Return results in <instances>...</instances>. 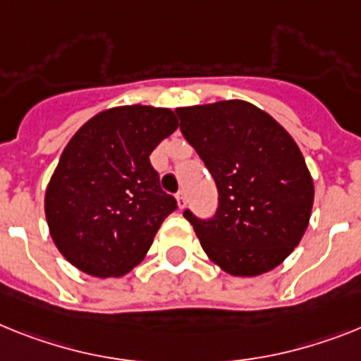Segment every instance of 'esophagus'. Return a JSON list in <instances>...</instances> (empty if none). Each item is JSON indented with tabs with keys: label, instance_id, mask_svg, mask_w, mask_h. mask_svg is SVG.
Masks as SVG:
<instances>
[{
	"label": "esophagus",
	"instance_id": "obj_1",
	"mask_svg": "<svg viewBox=\"0 0 361 361\" xmlns=\"http://www.w3.org/2000/svg\"><path fill=\"white\" fill-rule=\"evenodd\" d=\"M176 200H178V205H180V209L185 207V204H187V195H185V192H183V190H180V192L176 195Z\"/></svg>",
	"mask_w": 361,
	"mask_h": 361
}]
</instances>
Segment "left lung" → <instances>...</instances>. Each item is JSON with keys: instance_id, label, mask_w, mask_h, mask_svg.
Wrapping results in <instances>:
<instances>
[{"instance_id": "obj_1", "label": "left lung", "mask_w": 361, "mask_h": 361, "mask_svg": "<svg viewBox=\"0 0 361 361\" xmlns=\"http://www.w3.org/2000/svg\"><path fill=\"white\" fill-rule=\"evenodd\" d=\"M176 114L218 189L213 218L183 213L207 257L235 277L277 268L301 242L314 204V181L292 135L238 99Z\"/></svg>"}]
</instances>
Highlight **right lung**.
Masks as SVG:
<instances>
[{
  "label": "right lung",
  "instance_id": "add662e5",
  "mask_svg": "<svg viewBox=\"0 0 361 361\" xmlns=\"http://www.w3.org/2000/svg\"><path fill=\"white\" fill-rule=\"evenodd\" d=\"M178 128L169 108L117 106L84 123L45 189V218L59 251L93 277L137 266L176 198L163 192L150 154Z\"/></svg>",
  "mask_w": 361,
  "mask_h": 361
}]
</instances>
